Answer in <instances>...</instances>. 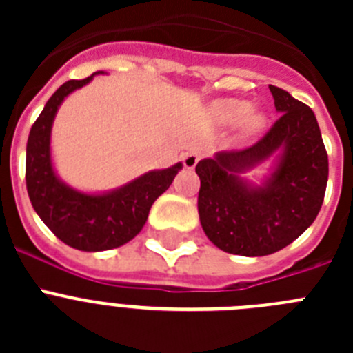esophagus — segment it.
<instances>
[{"label":"esophagus","mask_w":353,"mask_h":353,"mask_svg":"<svg viewBox=\"0 0 353 353\" xmlns=\"http://www.w3.org/2000/svg\"><path fill=\"white\" fill-rule=\"evenodd\" d=\"M199 159H201V154H198V152H189V154L183 157V166H185L187 170H192V168L198 164Z\"/></svg>","instance_id":"esophagus-1"}]
</instances>
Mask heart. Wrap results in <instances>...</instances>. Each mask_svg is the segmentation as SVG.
<instances>
[{"label": "heart", "instance_id": "1", "mask_svg": "<svg viewBox=\"0 0 353 353\" xmlns=\"http://www.w3.org/2000/svg\"><path fill=\"white\" fill-rule=\"evenodd\" d=\"M212 114L223 125H232L244 118V132L254 134L263 127L265 118L260 113L251 111V104L240 99H224L212 105Z\"/></svg>", "mask_w": 353, "mask_h": 353}]
</instances>
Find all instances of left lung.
I'll return each mask as SVG.
<instances>
[{"label": "left lung", "instance_id": "left-lung-1", "mask_svg": "<svg viewBox=\"0 0 353 353\" xmlns=\"http://www.w3.org/2000/svg\"><path fill=\"white\" fill-rule=\"evenodd\" d=\"M279 118L263 138L242 150L198 162L199 221L214 245L230 254L267 256L301 236L316 219L325 196L329 159L310 105L269 84ZM283 152L263 188H249L240 170Z\"/></svg>", "mask_w": 353, "mask_h": 353}]
</instances>
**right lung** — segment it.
I'll return each instance as SVG.
<instances>
[{
    "label": "right lung",
    "mask_w": 353,
    "mask_h": 353,
    "mask_svg": "<svg viewBox=\"0 0 353 353\" xmlns=\"http://www.w3.org/2000/svg\"><path fill=\"white\" fill-rule=\"evenodd\" d=\"M72 79L56 90L30 130L26 146V189L43 224L61 242L79 251L120 248L141 232L155 199L166 191L182 164L150 171L108 194H83L58 180L51 164L49 139L54 114L65 97L92 81Z\"/></svg>",
    "instance_id": "obj_1"
}]
</instances>
